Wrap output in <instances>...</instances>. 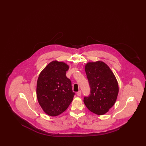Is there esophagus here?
Instances as JSON below:
<instances>
[{
	"label": "esophagus",
	"instance_id": "obj_1",
	"mask_svg": "<svg viewBox=\"0 0 146 146\" xmlns=\"http://www.w3.org/2000/svg\"><path fill=\"white\" fill-rule=\"evenodd\" d=\"M76 95H77L78 96H80L81 95H82V92H81V91H79L78 92H76Z\"/></svg>",
	"mask_w": 146,
	"mask_h": 146
}]
</instances>
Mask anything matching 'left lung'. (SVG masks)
I'll return each mask as SVG.
<instances>
[{
	"instance_id": "8db88e82",
	"label": "left lung",
	"mask_w": 146,
	"mask_h": 146,
	"mask_svg": "<svg viewBox=\"0 0 146 146\" xmlns=\"http://www.w3.org/2000/svg\"><path fill=\"white\" fill-rule=\"evenodd\" d=\"M85 71L90 86V95L84 102L90 111L104 115L116 102L119 92L118 81L109 66L98 61L89 62Z\"/></svg>"
}]
</instances>
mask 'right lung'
I'll return each instance as SVG.
<instances>
[{"label": "right lung", "instance_id": "obj_1", "mask_svg": "<svg viewBox=\"0 0 146 146\" xmlns=\"http://www.w3.org/2000/svg\"><path fill=\"white\" fill-rule=\"evenodd\" d=\"M69 66L54 60L42 70L36 83V97L39 104L46 114L57 116L65 111L73 100L70 79L66 76Z\"/></svg>", "mask_w": 146, "mask_h": 146}]
</instances>
